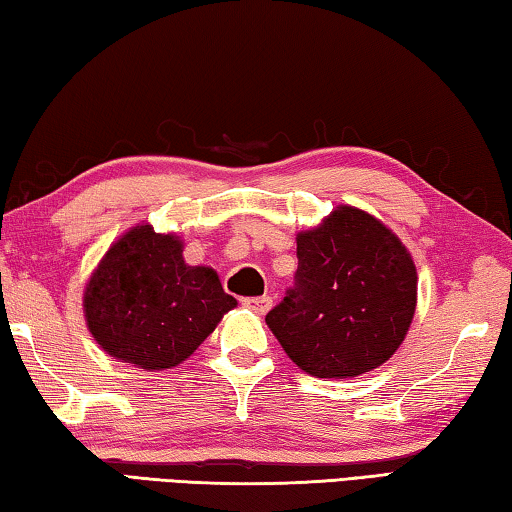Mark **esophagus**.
Masks as SVG:
<instances>
[{
	"label": "esophagus",
	"instance_id": "1",
	"mask_svg": "<svg viewBox=\"0 0 512 512\" xmlns=\"http://www.w3.org/2000/svg\"><path fill=\"white\" fill-rule=\"evenodd\" d=\"M244 305L250 309V311H255V314H266L268 309L273 307V300L268 298V296H262V298H244Z\"/></svg>",
	"mask_w": 512,
	"mask_h": 512
}]
</instances>
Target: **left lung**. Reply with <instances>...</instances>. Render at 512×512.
Listing matches in <instances>:
<instances>
[{
    "mask_svg": "<svg viewBox=\"0 0 512 512\" xmlns=\"http://www.w3.org/2000/svg\"><path fill=\"white\" fill-rule=\"evenodd\" d=\"M296 241V289L266 314L275 339L300 370L320 379L379 368L415 314L411 253L391 228L352 205H339Z\"/></svg>",
    "mask_w": 512,
    "mask_h": 512,
    "instance_id": "8db88e82",
    "label": "left lung"
}]
</instances>
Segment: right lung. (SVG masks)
<instances>
[{
  "label": "right lung",
  "instance_id": "add662e5",
  "mask_svg": "<svg viewBox=\"0 0 512 512\" xmlns=\"http://www.w3.org/2000/svg\"><path fill=\"white\" fill-rule=\"evenodd\" d=\"M176 232L140 223L94 268L83 314L99 348L142 370L176 368L210 336L237 300L210 266H189Z\"/></svg>",
  "mask_w": 512,
  "mask_h": 512
}]
</instances>
